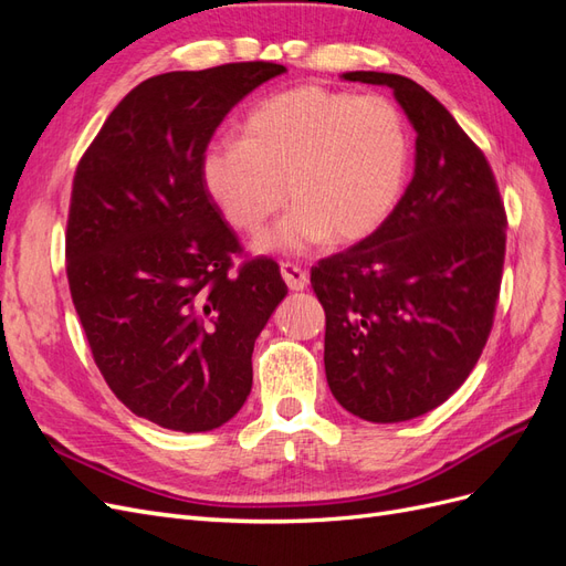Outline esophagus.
<instances>
[{
	"instance_id": "34e87169",
	"label": "esophagus",
	"mask_w": 566,
	"mask_h": 566,
	"mask_svg": "<svg viewBox=\"0 0 566 566\" xmlns=\"http://www.w3.org/2000/svg\"><path fill=\"white\" fill-rule=\"evenodd\" d=\"M281 276H283V281H285V285L290 287V290H304L306 285H310V273H306L302 266H297V264H290V262H285V264H281Z\"/></svg>"
}]
</instances>
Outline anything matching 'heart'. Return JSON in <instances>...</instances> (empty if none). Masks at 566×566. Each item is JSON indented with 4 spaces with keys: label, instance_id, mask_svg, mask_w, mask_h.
Here are the masks:
<instances>
[{
    "label": "heart",
    "instance_id": "heart-1",
    "mask_svg": "<svg viewBox=\"0 0 566 566\" xmlns=\"http://www.w3.org/2000/svg\"><path fill=\"white\" fill-rule=\"evenodd\" d=\"M408 165V127L389 98L304 84L260 101L243 139L205 146L200 184L235 231L256 233L285 202V182L295 208L254 250L297 254L378 231L403 196Z\"/></svg>",
    "mask_w": 566,
    "mask_h": 566
}]
</instances>
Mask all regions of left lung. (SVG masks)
<instances>
[{
  "mask_svg": "<svg viewBox=\"0 0 566 566\" xmlns=\"http://www.w3.org/2000/svg\"><path fill=\"white\" fill-rule=\"evenodd\" d=\"M342 77L394 92L416 129V167L378 231L312 269L325 378L352 416L403 422L447 401L482 356L507 219L484 153L430 92L394 73Z\"/></svg>",
  "mask_w": 566,
  "mask_h": 566,
  "instance_id": "obj_1",
  "label": "left lung"
}]
</instances>
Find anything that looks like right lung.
<instances>
[{
  "label": "right lung",
  "instance_id": "right-lung-1",
  "mask_svg": "<svg viewBox=\"0 0 566 566\" xmlns=\"http://www.w3.org/2000/svg\"><path fill=\"white\" fill-rule=\"evenodd\" d=\"M283 73L250 61L150 77L77 165L65 233L75 312L115 397L165 430L210 432L243 408L254 339L287 295L266 256L229 273L238 241L200 184L221 119Z\"/></svg>",
  "mask_w": 566,
  "mask_h": 566
}]
</instances>
